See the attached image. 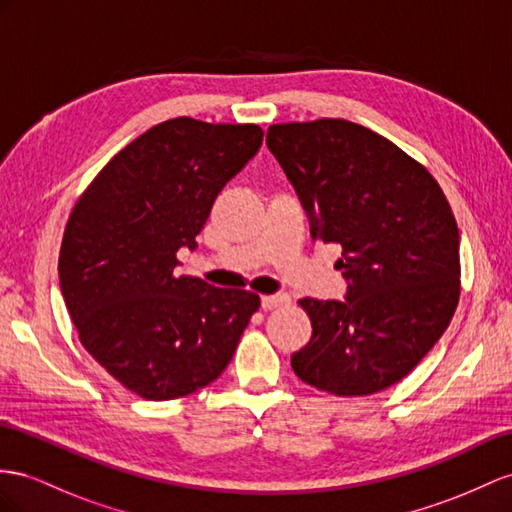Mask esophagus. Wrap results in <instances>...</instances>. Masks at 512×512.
Segmentation results:
<instances>
[{
  "label": "esophagus",
  "instance_id": "34e87169",
  "mask_svg": "<svg viewBox=\"0 0 512 512\" xmlns=\"http://www.w3.org/2000/svg\"><path fill=\"white\" fill-rule=\"evenodd\" d=\"M290 303V296L287 294H268V296H261V309H277V307H283Z\"/></svg>",
  "mask_w": 512,
  "mask_h": 512
}]
</instances>
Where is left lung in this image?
Listing matches in <instances>:
<instances>
[{
  "label": "left lung",
  "instance_id": "left-lung-1",
  "mask_svg": "<svg viewBox=\"0 0 512 512\" xmlns=\"http://www.w3.org/2000/svg\"><path fill=\"white\" fill-rule=\"evenodd\" d=\"M266 144L313 240L342 246L346 296L300 300L313 333L292 370L335 396L391 387L439 342L461 294L448 199L413 157L344 119L270 125Z\"/></svg>",
  "mask_w": 512,
  "mask_h": 512
}]
</instances>
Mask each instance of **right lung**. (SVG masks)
<instances>
[{"label": "right lung", "instance_id": "right-lung-1", "mask_svg": "<svg viewBox=\"0 0 512 512\" xmlns=\"http://www.w3.org/2000/svg\"><path fill=\"white\" fill-rule=\"evenodd\" d=\"M259 125L179 116L103 166L64 229L58 274L80 342L144 400H173L227 368L259 296L177 277L218 192L259 151Z\"/></svg>", "mask_w": 512, "mask_h": 512}]
</instances>
